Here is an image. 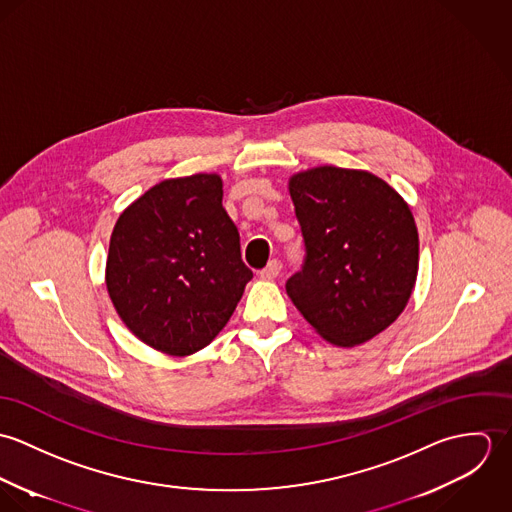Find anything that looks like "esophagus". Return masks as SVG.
Returning a JSON list of instances; mask_svg holds the SVG:
<instances>
[{
	"label": "esophagus",
	"mask_w": 512,
	"mask_h": 512,
	"mask_svg": "<svg viewBox=\"0 0 512 512\" xmlns=\"http://www.w3.org/2000/svg\"><path fill=\"white\" fill-rule=\"evenodd\" d=\"M280 270H282L280 262H278V260H270L268 266H266L264 270H260V278H262V280H274V278L280 276Z\"/></svg>",
	"instance_id": "1"
}]
</instances>
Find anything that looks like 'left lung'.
<instances>
[{
  "label": "left lung",
  "instance_id": "1",
  "mask_svg": "<svg viewBox=\"0 0 512 512\" xmlns=\"http://www.w3.org/2000/svg\"><path fill=\"white\" fill-rule=\"evenodd\" d=\"M305 260L286 292L329 343H366L404 311L418 276L406 201L368 171L315 167L290 179Z\"/></svg>",
  "mask_w": 512,
  "mask_h": 512
}]
</instances>
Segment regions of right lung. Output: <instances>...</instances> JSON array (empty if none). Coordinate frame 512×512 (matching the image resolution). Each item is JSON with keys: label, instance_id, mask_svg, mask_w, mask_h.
<instances>
[{"label": "right lung", "instance_id": "1", "mask_svg": "<svg viewBox=\"0 0 512 512\" xmlns=\"http://www.w3.org/2000/svg\"><path fill=\"white\" fill-rule=\"evenodd\" d=\"M250 280L215 173L157 183L114 226L110 299L126 327L161 353L185 357L207 347Z\"/></svg>", "mask_w": 512, "mask_h": 512}]
</instances>
